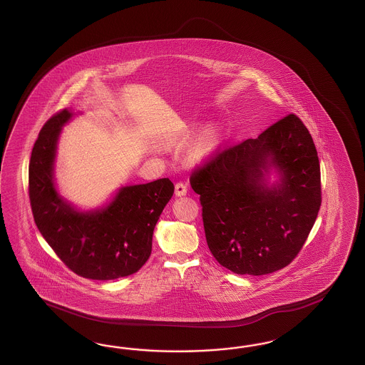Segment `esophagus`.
Here are the masks:
<instances>
[{"label": "esophagus", "mask_w": 365, "mask_h": 365, "mask_svg": "<svg viewBox=\"0 0 365 365\" xmlns=\"http://www.w3.org/2000/svg\"><path fill=\"white\" fill-rule=\"evenodd\" d=\"M186 194H187V186L183 182H178L175 185V195L182 197V195H186Z\"/></svg>", "instance_id": "esophagus-1"}]
</instances>
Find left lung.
Here are the masks:
<instances>
[{
  "instance_id": "left-lung-1",
  "label": "left lung",
  "mask_w": 365,
  "mask_h": 365,
  "mask_svg": "<svg viewBox=\"0 0 365 365\" xmlns=\"http://www.w3.org/2000/svg\"><path fill=\"white\" fill-rule=\"evenodd\" d=\"M270 165L282 182L269 189L263 173ZM190 185L199 194L211 255L237 274L264 276L289 265L320 210L317 150L294 113L258 138L215 151L192 170Z\"/></svg>"
}]
</instances>
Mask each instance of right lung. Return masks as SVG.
<instances>
[{
  "instance_id": "add662e5",
  "label": "right lung",
  "mask_w": 365,
  "mask_h": 365,
  "mask_svg": "<svg viewBox=\"0 0 365 365\" xmlns=\"http://www.w3.org/2000/svg\"><path fill=\"white\" fill-rule=\"evenodd\" d=\"M68 110L56 112L38 133L29 162V200L34 222L57 257L78 276L108 281L136 273L153 250V234L174 185L162 178L119 190L95 212H78L56 191L53 160Z\"/></svg>"
}]
</instances>
